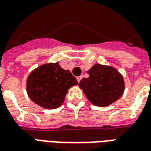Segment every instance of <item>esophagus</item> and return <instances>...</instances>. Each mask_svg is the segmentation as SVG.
Instances as JSON below:
<instances>
[{
	"label": "esophagus",
	"mask_w": 151,
	"mask_h": 151,
	"mask_svg": "<svg viewBox=\"0 0 151 151\" xmlns=\"http://www.w3.org/2000/svg\"><path fill=\"white\" fill-rule=\"evenodd\" d=\"M77 79V81H78V83H80V80H81V79H82V76H78L76 78Z\"/></svg>",
	"instance_id": "obj_1"
}]
</instances>
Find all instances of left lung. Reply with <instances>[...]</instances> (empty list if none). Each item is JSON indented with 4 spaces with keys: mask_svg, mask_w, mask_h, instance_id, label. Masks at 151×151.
<instances>
[{
    "mask_svg": "<svg viewBox=\"0 0 151 151\" xmlns=\"http://www.w3.org/2000/svg\"><path fill=\"white\" fill-rule=\"evenodd\" d=\"M87 72L89 77L80 80L79 87L95 106H108L122 96L124 80L116 69L97 63Z\"/></svg>",
    "mask_w": 151,
    "mask_h": 151,
    "instance_id": "obj_1",
    "label": "left lung"
}]
</instances>
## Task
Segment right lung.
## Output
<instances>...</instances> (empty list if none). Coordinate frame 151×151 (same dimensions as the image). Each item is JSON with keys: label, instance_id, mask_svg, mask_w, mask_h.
I'll list each match as a JSON object with an SVG mask.
<instances>
[{"label": "right lung", "instance_id": "right-lung-1", "mask_svg": "<svg viewBox=\"0 0 151 151\" xmlns=\"http://www.w3.org/2000/svg\"><path fill=\"white\" fill-rule=\"evenodd\" d=\"M78 84L70 71L59 63L43 64L28 76L26 89L29 98L45 109H55L64 101L68 91Z\"/></svg>", "mask_w": 151, "mask_h": 151}]
</instances>
